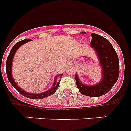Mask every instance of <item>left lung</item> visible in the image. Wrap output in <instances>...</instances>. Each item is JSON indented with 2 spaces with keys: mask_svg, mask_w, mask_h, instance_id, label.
I'll return each instance as SVG.
<instances>
[{
  "mask_svg": "<svg viewBox=\"0 0 131 131\" xmlns=\"http://www.w3.org/2000/svg\"><path fill=\"white\" fill-rule=\"evenodd\" d=\"M85 33V32H82ZM91 46L95 50L102 69V79L94 85L82 84L75 73V81L79 92L83 95L98 97L104 95L112 89L119 75V63L117 54L107 39L92 33Z\"/></svg>",
  "mask_w": 131,
  "mask_h": 131,
  "instance_id": "left-lung-1",
  "label": "left lung"
}]
</instances>
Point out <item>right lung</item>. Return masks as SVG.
Listing matches in <instances>:
<instances>
[{
	"mask_svg": "<svg viewBox=\"0 0 131 131\" xmlns=\"http://www.w3.org/2000/svg\"><path fill=\"white\" fill-rule=\"evenodd\" d=\"M31 39H24L23 40H21L19 41L17 43H16V45L12 47V48L10 50V52L7 58L6 63V74H7V77H8V79L9 82L11 83V84L16 89V90L18 92H19V93L23 95L24 96L27 97V98H30V99H35V100H38V99H42V98H45L46 97H48L49 96H51L52 94H54L56 92L57 89L59 86V84H60V81L56 82V77L55 80H54V82L53 83V86L51 89L48 90V91H46V92H42V93L39 94H31L29 93V92H27L26 91H24L22 89H21L20 87L18 86V84L15 83L14 80L12 75V60H13L14 56L15 53H16V50L18 49L19 47H21V45H23L24 44L26 43V42H29V41H31ZM62 75L63 74H60V78H62Z\"/></svg>",
	"mask_w": 131,
	"mask_h": 131,
	"instance_id": "add662e5",
	"label": "right lung"
}]
</instances>
